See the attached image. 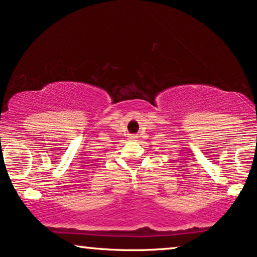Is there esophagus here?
I'll use <instances>...</instances> for the list:
<instances>
[{"instance_id": "1", "label": "esophagus", "mask_w": 257, "mask_h": 257, "mask_svg": "<svg viewBox=\"0 0 257 257\" xmlns=\"http://www.w3.org/2000/svg\"><path fill=\"white\" fill-rule=\"evenodd\" d=\"M137 138H138V136H130V139L131 140H137Z\"/></svg>"}]
</instances>
